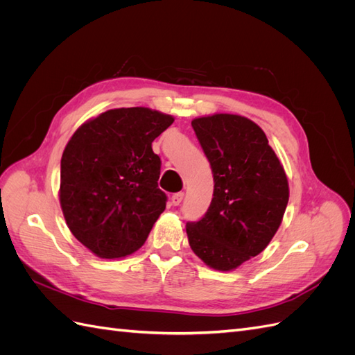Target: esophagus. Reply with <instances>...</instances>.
Returning a JSON list of instances; mask_svg holds the SVG:
<instances>
[{"instance_id":"obj_1","label":"esophagus","mask_w":355,"mask_h":355,"mask_svg":"<svg viewBox=\"0 0 355 355\" xmlns=\"http://www.w3.org/2000/svg\"><path fill=\"white\" fill-rule=\"evenodd\" d=\"M184 192H178V194H173L171 196V204H173V206H179V204L182 202V200H184Z\"/></svg>"}]
</instances>
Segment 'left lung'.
<instances>
[{"label": "left lung", "mask_w": 355, "mask_h": 355, "mask_svg": "<svg viewBox=\"0 0 355 355\" xmlns=\"http://www.w3.org/2000/svg\"><path fill=\"white\" fill-rule=\"evenodd\" d=\"M214 180L204 218L187 223L192 252L207 266L232 271L270 244L288 201L282 161L262 128L234 114L192 120Z\"/></svg>", "instance_id": "left-lung-1"}]
</instances>
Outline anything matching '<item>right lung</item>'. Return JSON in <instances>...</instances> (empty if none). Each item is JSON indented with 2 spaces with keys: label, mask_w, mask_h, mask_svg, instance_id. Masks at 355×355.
Returning a JSON list of instances; mask_svg holds the SVG:
<instances>
[{
  "label": "right lung",
  "mask_w": 355,
  "mask_h": 355,
  "mask_svg": "<svg viewBox=\"0 0 355 355\" xmlns=\"http://www.w3.org/2000/svg\"><path fill=\"white\" fill-rule=\"evenodd\" d=\"M173 121L144 106L116 108L83 123L69 139L59 201L73 237L93 254L120 259L135 253L164 211L153 142Z\"/></svg>",
  "instance_id": "right-lung-1"
}]
</instances>
